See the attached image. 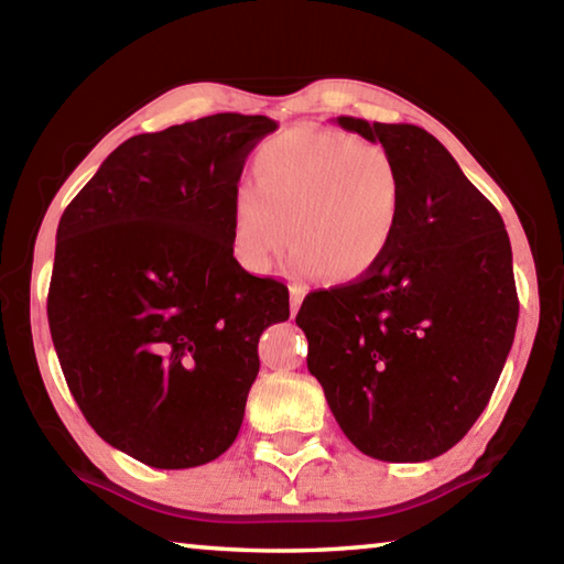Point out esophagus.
Listing matches in <instances>:
<instances>
[{
    "mask_svg": "<svg viewBox=\"0 0 564 564\" xmlns=\"http://www.w3.org/2000/svg\"><path fill=\"white\" fill-rule=\"evenodd\" d=\"M303 295H305V291L301 289V285H291V316L299 313L301 303H303Z\"/></svg>",
    "mask_w": 564,
    "mask_h": 564,
    "instance_id": "34e87169",
    "label": "esophagus"
}]
</instances>
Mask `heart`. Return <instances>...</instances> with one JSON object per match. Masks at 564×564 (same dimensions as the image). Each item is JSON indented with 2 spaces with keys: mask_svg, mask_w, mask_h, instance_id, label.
I'll use <instances>...</instances> for the list:
<instances>
[{
  "mask_svg": "<svg viewBox=\"0 0 564 564\" xmlns=\"http://www.w3.org/2000/svg\"><path fill=\"white\" fill-rule=\"evenodd\" d=\"M253 186L231 198V241L243 269H271L285 243L303 271L336 285L378 271L403 226V178L383 149L340 131L299 127L265 141Z\"/></svg>",
  "mask_w": 564,
  "mask_h": 564,
  "instance_id": "heart-1",
  "label": "heart"
}]
</instances>
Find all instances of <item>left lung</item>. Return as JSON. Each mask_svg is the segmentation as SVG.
<instances>
[{
  "label": "left lung",
  "mask_w": 564,
  "mask_h": 564,
  "mask_svg": "<svg viewBox=\"0 0 564 564\" xmlns=\"http://www.w3.org/2000/svg\"><path fill=\"white\" fill-rule=\"evenodd\" d=\"M336 121L395 161L403 226L368 279L305 295L295 323L308 338V370L360 453L433 460L480 417L512 348L520 303L510 238L433 133Z\"/></svg>",
  "instance_id": "obj_1"
}]
</instances>
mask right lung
Listing matches in <instances>:
<instances>
[{"mask_svg": "<svg viewBox=\"0 0 564 564\" xmlns=\"http://www.w3.org/2000/svg\"><path fill=\"white\" fill-rule=\"evenodd\" d=\"M269 117L214 113L111 151L56 228L46 316L76 405L159 470L216 460L289 289L234 259L231 198Z\"/></svg>", "mask_w": 564, "mask_h": 564, "instance_id": "1", "label": "right lung"}]
</instances>
